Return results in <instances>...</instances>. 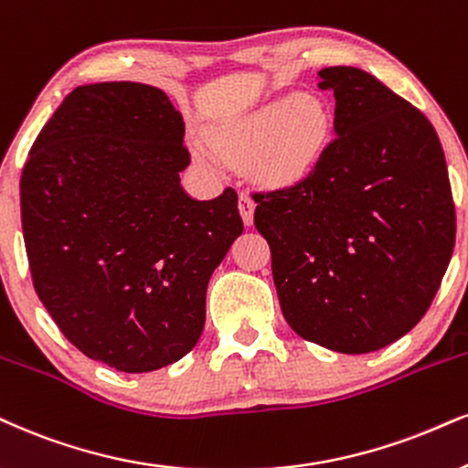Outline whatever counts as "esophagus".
I'll return each mask as SVG.
<instances>
[{"label":"esophagus","instance_id":"1","mask_svg":"<svg viewBox=\"0 0 468 468\" xmlns=\"http://www.w3.org/2000/svg\"><path fill=\"white\" fill-rule=\"evenodd\" d=\"M253 210H256V204H253V199L247 193H240V197H239V212H240V217H243V223L245 225H251L253 223Z\"/></svg>","mask_w":468,"mask_h":468}]
</instances>
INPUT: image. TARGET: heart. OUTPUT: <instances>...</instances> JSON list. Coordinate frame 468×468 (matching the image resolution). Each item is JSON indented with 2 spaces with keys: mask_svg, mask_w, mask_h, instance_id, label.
Returning <instances> with one entry per match:
<instances>
[{
  "mask_svg": "<svg viewBox=\"0 0 468 468\" xmlns=\"http://www.w3.org/2000/svg\"><path fill=\"white\" fill-rule=\"evenodd\" d=\"M332 134L325 103L302 93H288L264 103L250 117L218 132L217 147L234 163H250L271 184L302 180L319 165ZM201 165L215 169L210 154L197 152Z\"/></svg>",
  "mask_w": 468,
  "mask_h": 468,
  "instance_id": "1",
  "label": "heart"
}]
</instances>
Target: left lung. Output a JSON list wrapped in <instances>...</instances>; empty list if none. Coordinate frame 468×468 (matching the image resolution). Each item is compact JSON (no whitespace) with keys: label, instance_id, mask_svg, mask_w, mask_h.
Returning <instances> with one entry per match:
<instances>
[{"label":"left lung","instance_id":"left-lung-1","mask_svg":"<svg viewBox=\"0 0 468 468\" xmlns=\"http://www.w3.org/2000/svg\"><path fill=\"white\" fill-rule=\"evenodd\" d=\"M334 132L308 177L258 193L282 314L299 336L368 354L428 313L455 243V210L436 130L412 103L356 67L319 71Z\"/></svg>","mask_w":468,"mask_h":468}]
</instances>
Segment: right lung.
Masks as SVG:
<instances>
[{
  "instance_id": "right-lung-1",
  "label": "right lung",
  "mask_w": 468,
  "mask_h": 468,
  "mask_svg": "<svg viewBox=\"0 0 468 468\" xmlns=\"http://www.w3.org/2000/svg\"><path fill=\"white\" fill-rule=\"evenodd\" d=\"M188 165L182 112L138 82L78 86L34 141L21 173L34 288L90 360L147 373L197 345L243 218L232 188L190 197Z\"/></svg>"
}]
</instances>
